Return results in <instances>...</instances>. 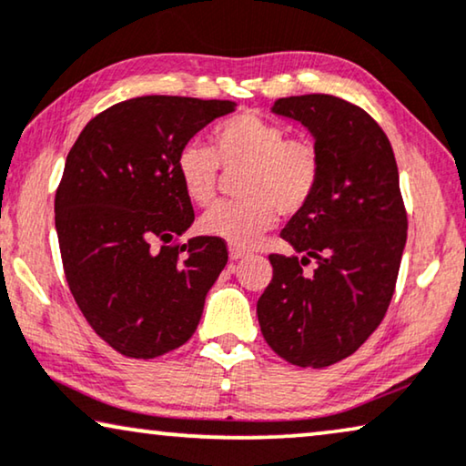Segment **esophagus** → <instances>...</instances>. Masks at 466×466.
Here are the masks:
<instances>
[{"label":"esophagus","instance_id":"obj_1","mask_svg":"<svg viewBox=\"0 0 466 466\" xmlns=\"http://www.w3.org/2000/svg\"><path fill=\"white\" fill-rule=\"evenodd\" d=\"M228 251H230V259L232 261H238L242 258H247V253L242 251V248H238V247H230V248H228Z\"/></svg>","mask_w":466,"mask_h":466}]
</instances>
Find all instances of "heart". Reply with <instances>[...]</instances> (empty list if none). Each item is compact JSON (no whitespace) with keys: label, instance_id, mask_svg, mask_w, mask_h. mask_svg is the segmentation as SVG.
Wrapping results in <instances>:
<instances>
[{"label":"heart","instance_id":"b5f03b06","mask_svg":"<svg viewBox=\"0 0 466 466\" xmlns=\"http://www.w3.org/2000/svg\"><path fill=\"white\" fill-rule=\"evenodd\" d=\"M219 162L242 168L240 200L219 202L202 215L198 230L230 247H253L277 221V211L293 215L308 205L320 177L317 146L255 114H238L215 128V149L198 139L183 143L177 177L194 205L205 207L218 189Z\"/></svg>","mask_w":466,"mask_h":466}]
</instances>
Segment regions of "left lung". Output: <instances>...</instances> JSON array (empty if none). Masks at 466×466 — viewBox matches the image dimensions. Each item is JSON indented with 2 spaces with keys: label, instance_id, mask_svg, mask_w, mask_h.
Returning a JSON list of instances; mask_svg holds the SVG:
<instances>
[{
  "label": "left lung",
  "instance_id": "left-lung-1",
  "mask_svg": "<svg viewBox=\"0 0 466 466\" xmlns=\"http://www.w3.org/2000/svg\"><path fill=\"white\" fill-rule=\"evenodd\" d=\"M274 116L299 122L320 156L312 198L280 236L301 258L270 255L258 299L270 349L299 367L350 357L384 319L408 240L390 141L370 114L331 95L279 99ZM318 261L312 275L300 266Z\"/></svg>",
  "mask_w": 466,
  "mask_h": 466
}]
</instances>
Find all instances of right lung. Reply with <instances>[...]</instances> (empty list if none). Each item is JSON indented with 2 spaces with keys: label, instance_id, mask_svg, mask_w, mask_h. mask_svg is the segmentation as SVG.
<instances>
[{
  "label": "right lung",
  "instance_id": "add662e5",
  "mask_svg": "<svg viewBox=\"0 0 466 466\" xmlns=\"http://www.w3.org/2000/svg\"><path fill=\"white\" fill-rule=\"evenodd\" d=\"M232 101L147 95L105 109L67 154L55 198L65 277L90 327L124 357L154 359L186 344L226 245L196 236L177 177L183 143L232 114Z\"/></svg>",
  "mask_w": 466,
  "mask_h": 466
}]
</instances>
